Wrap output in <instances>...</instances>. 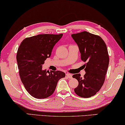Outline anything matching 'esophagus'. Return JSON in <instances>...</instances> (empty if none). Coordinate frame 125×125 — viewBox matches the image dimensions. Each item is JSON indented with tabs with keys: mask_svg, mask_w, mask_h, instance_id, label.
<instances>
[{
	"mask_svg": "<svg viewBox=\"0 0 125 125\" xmlns=\"http://www.w3.org/2000/svg\"><path fill=\"white\" fill-rule=\"evenodd\" d=\"M66 77H67L69 78H72V74H70V73H66Z\"/></svg>",
	"mask_w": 125,
	"mask_h": 125,
	"instance_id": "1",
	"label": "esophagus"
}]
</instances>
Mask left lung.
<instances>
[{
    "label": "left lung",
    "mask_w": 125,
    "mask_h": 125,
    "mask_svg": "<svg viewBox=\"0 0 125 125\" xmlns=\"http://www.w3.org/2000/svg\"><path fill=\"white\" fill-rule=\"evenodd\" d=\"M72 37L79 48L81 59L86 62L83 65L86 72L83 77L80 73L73 75L78 81L74 92L80 97L89 98L100 90L105 81L109 63L106 45L99 36L86 31L72 34Z\"/></svg>",
    "instance_id": "1"
}]
</instances>
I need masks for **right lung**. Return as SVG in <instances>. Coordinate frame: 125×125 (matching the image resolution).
Returning <instances> with one entry per match:
<instances>
[{"instance_id":"add662e5","label":"right lung","mask_w":125,"mask_h":125,"mask_svg":"<svg viewBox=\"0 0 125 125\" xmlns=\"http://www.w3.org/2000/svg\"><path fill=\"white\" fill-rule=\"evenodd\" d=\"M62 34H42L22 41L17 52L19 76L27 91L32 97L44 99L53 93L57 82L65 76L61 71L42 70L44 61L51 55Z\"/></svg>"}]
</instances>
